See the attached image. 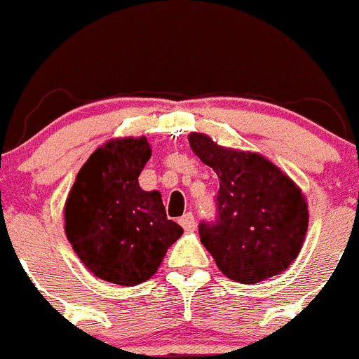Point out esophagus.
<instances>
[{
  "instance_id": "obj_1",
  "label": "esophagus",
  "mask_w": 359,
  "mask_h": 359,
  "mask_svg": "<svg viewBox=\"0 0 359 359\" xmlns=\"http://www.w3.org/2000/svg\"><path fill=\"white\" fill-rule=\"evenodd\" d=\"M180 224H182L183 228H185L187 231H192L196 228V219L194 215L190 214V212H187V214H183L182 217H180Z\"/></svg>"
}]
</instances>
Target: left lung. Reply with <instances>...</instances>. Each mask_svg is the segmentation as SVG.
Masks as SVG:
<instances>
[{
	"instance_id": "left-lung-1",
	"label": "left lung",
	"mask_w": 359,
	"mask_h": 359,
	"mask_svg": "<svg viewBox=\"0 0 359 359\" xmlns=\"http://www.w3.org/2000/svg\"><path fill=\"white\" fill-rule=\"evenodd\" d=\"M189 144L219 177L217 217L199 224L203 246L217 268L241 284H255L290 268L309 221L302 190L257 152L223 147L201 133H190Z\"/></svg>"
}]
</instances>
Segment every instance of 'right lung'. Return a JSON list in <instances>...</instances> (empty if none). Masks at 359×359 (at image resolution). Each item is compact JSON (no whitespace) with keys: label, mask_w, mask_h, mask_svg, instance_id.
<instances>
[{"label":"right lung","mask_w":359,"mask_h":359,"mask_svg":"<svg viewBox=\"0 0 359 359\" xmlns=\"http://www.w3.org/2000/svg\"><path fill=\"white\" fill-rule=\"evenodd\" d=\"M149 158L145 136L106 142L81 167L65 205L73 252L95 277L118 286L151 278L183 233L167 219L160 192L138 185Z\"/></svg>","instance_id":"add662e5"}]
</instances>
